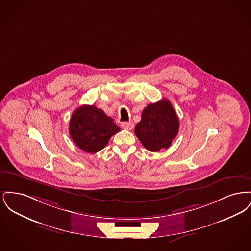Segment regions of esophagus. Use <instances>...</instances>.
Wrapping results in <instances>:
<instances>
[{"mask_svg":"<svg viewBox=\"0 0 251 251\" xmlns=\"http://www.w3.org/2000/svg\"><path fill=\"white\" fill-rule=\"evenodd\" d=\"M121 128L125 130H131L133 128V123L132 122H121L120 124Z\"/></svg>","mask_w":251,"mask_h":251,"instance_id":"1","label":"esophagus"}]
</instances>
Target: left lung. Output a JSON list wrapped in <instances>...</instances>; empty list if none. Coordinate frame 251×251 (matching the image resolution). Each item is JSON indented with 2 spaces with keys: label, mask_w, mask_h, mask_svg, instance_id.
Instances as JSON below:
<instances>
[{
  "label": "left lung",
  "mask_w": 251,
  "mask_h": 251,
  "mask_svg": "<svg viewBox=\"0 0 251 251\" xmlns=\"http://www.w3.org/2000/svg\"><path fill=\"white\" fill-rule=\"evenodd\" d=\"M178 116L167 99L149 104L142 112L134 133L150 151L167 149L179 131Z\"/></svg>",
  "instance_id": "1"
}]
</instances>
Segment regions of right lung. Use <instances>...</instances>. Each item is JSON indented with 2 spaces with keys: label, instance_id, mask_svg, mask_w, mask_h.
Here are the masks:
<instances>
[{
  "label": "right lung",
  "instance_id": "obj_1",
  "mask_svg": "<svg viewBox=\"0 0 251 251\" xmlns=\"http://www.w3.org/2000/svg\"><path fill=\"white\" fill-rule=\"evenodd\" d=\"M120 128L105 113L94 105L77 108L70 121L72 140L85 152L96 153L105 148L109 139Z\"/></svg>",
  "mask_w": 251,
  "mask_h": 251
}]
</instances>
